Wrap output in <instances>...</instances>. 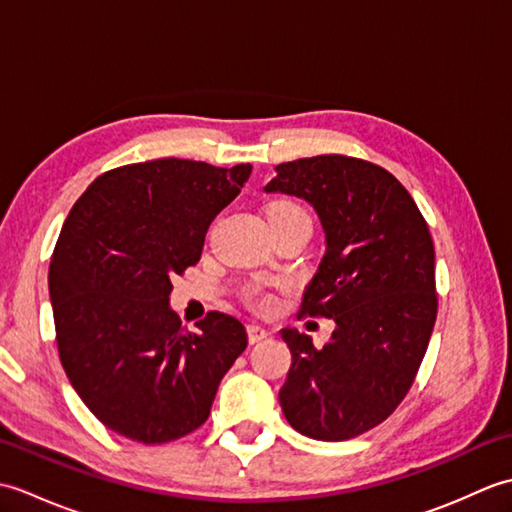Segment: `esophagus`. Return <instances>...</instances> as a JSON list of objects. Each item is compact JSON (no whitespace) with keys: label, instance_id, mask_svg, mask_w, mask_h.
Listing matches in <instances>:
<instances>
[{"label":"esophagus","instance_id":"esophagus-1","mask_svg":"<svg viewBox=\"0 0 512 512\" xmlns=\"http://www.w3.org/2000/svg\"><path fill=\"white\" fill-rule=\"evenodd\" d=\"M246 334H248V341L250 343H259V341H264V339H268V330H264L262 325H248L246 328Z\"/></svg>","mask_w":512,"mask_h":512}]
</instances>
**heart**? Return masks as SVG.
<instances>
[{"instance_id": "heart-1", "label": "heart", "mask_w": 512, "mask_h": 512, "mask_svg": "<svg viewBox=\"0 0 512 512\" xmlns=\"http://www.w3.org/2000/svg\"><path fill=\"white\" fill-rule=\"evenodd\" d=\"M284 217H308V213L303 211L301 206L295 204V202H277V204H273V209H270V222L284 220ZM244 299H246L248 306L259 308V310H266V308H270V303H273V295H270L264 284H250L244 290Z\"/></svg>"}]
</instances>
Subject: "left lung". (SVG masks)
Listing matches in <instances>:
<instances>
[{"label":"left lung","instance_id":"obj_1","mask_svg":"<svg viewBox=\"0 0 512 512\" xmlns=\"http://www.w3.org/2000/svg\"><path fill=\"white\" fill-rule=\"evenodd\" d=\"M266 191L317 209L328 250L299 314L336 321L321 350L295 328L281 332L292 352L281 409L308 438H356L394 413L427 352L438 314L429 226L387 169L352 156L284 162Z\"/></svg>","mask_w":512,"mask_h":512}]
</instances>
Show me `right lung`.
I'll list each match as a JSON object with an SVG mask.
<instances>
[{
	"instance_id": "add662e5",
	"label": "right lung",
	"mask_w": 512,
	"mask_h": 512,
	"mask_svg": "<svg viewBox=\"0 0 512 512\" xmlns=\"http://www.w3.org/2000/svg\"><path fill=\"white\" fill-rule=\"evenodd\" d=\"M250 165L160 158L96 178L65 220L48 286L61 365L107 429L143 444L189 436L246 350L231 314L189 332L169 308L171 279L200 262L209 224Z\"/></svg>"
}]
</instances>
